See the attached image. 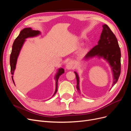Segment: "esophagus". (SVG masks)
<instances>
[{
    "label": "esophagus",
    "mask_w": 131,
    "mask_h": 131,
    "mask_svg": "<svg viewBox=\"0 0 131 131\" xmlns=\"http://www.w3.org/2000/svg\"><path fill=\"white\" fill-rule=\"evenodd\" d=\"M74 64H75V63H74V61H69L68 63H67L66 68H67V69H73L74 67Z\"/></svg>",
    "instance_id": "esophagus-1"
}]
</instances>
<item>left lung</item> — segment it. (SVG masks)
Returning <instances> with one entry per match:
<instances>
[{
  "instance_id": "left-lung-1",
  "label": "left lung",
  "mask_w": 131,
  "mask_h": 131,
  "mask_svg": "<svg viewBox=\"0 0 131 131\" xmlns=\"http://www.w3.org/2000/svg\"><path fill=\"white\" fill-rule=\"evenodd\" d=\"M97 56L103 58L112 68L113 74V86L117 82L121 73V51L115 35L106 25H103V30L98 45H96L86 54L84 59ZM77 81V89L79 92V78L74 72Z\"/></svg>"
}]
</instances>
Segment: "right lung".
<instances>
[{
  "instance_id": "1",
  "label": "right lung",
  "mask_w": 131,
  "mask_h": 131,
  "mask_svg": "<svg viewBox=\"0 0 131 131\" xmlns=\"http://www.w3.org/2000/svg\"><path fill=\"white\" fill-rule=\"evenodd\" d=\"M40 34V31L39 30H34L31 29V28H26L21 31L20 33L18 35V36L15 39L12 47V51L10 54V68H11V74L14 75V71L16 68V64L17 59L19 55V52H20L22 47L26 41V39L28 38L34 37L37 36L39 34ZM64 73V70L63 68L59 69L58 72L57 73L55 79H56V90H55L53 96L56 94L57 91V82L59 77L60 75ZM12 79L15 85V83L13 80V76H12Z\"/></svg>"
}]
</instances>
